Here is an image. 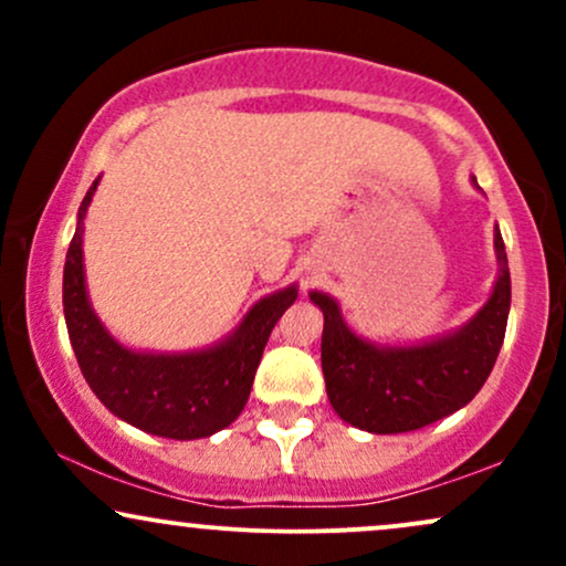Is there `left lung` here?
I'll return each mask as SVG.
<instances>
[{
	"instance_id": "8db88e82",
	"label": "left lung",
	"mask_w": 566,
	"mask_h": 566,
	"mask_svg": "<svg viewBox=\"0 0 566 566\" xmlns=\"http://www.w3.org/2000/svg\"><path fill=\"white\" fill-rule=\"evenodd\" d=\"M497 282L486 305L460 333L426 346L375 348L343 324L333 297L311 292L322 308V373L329 405L343 420L373 433H405L469 405L500 354L509 324L511 274L495 233Z\"/></svg>"
}]
</instances>
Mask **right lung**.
Instances as JSON below:
<instances>
[{
	"instance_id": "obj_1",
	"label": "right lung",
	"mask_w": 566,
	"mask_h": 566,
	"mask_svg": "<svg viewBox=\"0 0 566 566\" xmlns=\"http://www.w3.org/2000/svg\"><path fill=\"white\" fill-rule=\"evenodd\" d=\"M97 180L82 199L63 269V311L84 380L116 418L140 431L180 441L210 437L244 409L271 329L284 308L295 303L297 290L287 287L263 297L229 340L201 354L151 356L122 348L101 327L84 292L82 218Z\"/></svg>"
}]
</instances>
